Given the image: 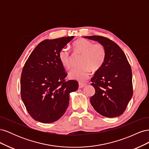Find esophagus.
<instances>
[{"mask_svg": "<svg viewBox=\"0 0 149 149\" xmlns=\"http://www.w3.org/2000/svg\"><path fill=\"white\" fill-rule=\"evenodd\" d=\"M86 83H79V88H83L84 86H86Z\"/></svg>", "mask_w": 149, "mask_h": 149, "instance_id": "obj_1", "label": "esophagus"}]
</instances>
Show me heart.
I'll list each match as a JSON object with an SVG mask.
<instances>
[{"instance_id":"heart-1","label":"heart","mask_w":149,"mask_h":149,"mask_svg":"<svg viewBox=\"0 0 149 149\" xmlns=\"http://www.w3.org/2000/svg\"><path fill=\"white\" fill-rule=\"evenodd\" d=\"M74 52L82 54L79 67L71 70L68 76L70 78L84 81L93 71L100 70L104 63L106 58V49L100 43L93 44L88 40L81 38L73 43ZM59 59L61 65L66 68L71 67V56L68 49L62 48L59 52Z\"/></svg>"}]
</instances>
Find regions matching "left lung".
<instances>
[{"label":"left lung","mask_w":149,"mask_h":149,"mask_svg":"<svg viewBox=\"0 0 149 149\" xmlns=\"http://www.w3.org/2000/svg\"><path fill=\"white\" fill-rule=\"evenodd\" d=\"M102 45L106 58L91 79L95 94L90 102L96 112L107 118L123 114L133 94L132 70L124 52L115 42L101 36H86Z\"/></svg>","instance_id":"obj_1"}]
</instances>
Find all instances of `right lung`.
<instances>
[{
    "mask_svg": "<svg viewBox=\"0 0 149 149\" xmlns=\"http://www.w3.org/2000/svg\"><path fill=\"white\" fill-rule=\"evenodd\" d=\"M74 36L40 42L24 66L20 79L22 101L35 120L52 123L65 114L70 93L76 91L78 83L65 81L67 74L59 59V52Z\"/></svg>",
    "mask_w": 149,
    "mask_h": 149,
    "instance_id": "right-lung-1",
    "label": "right lung"
}]
</instances>
